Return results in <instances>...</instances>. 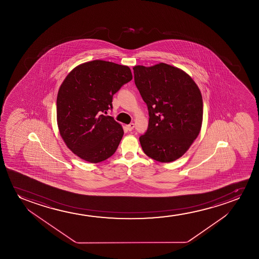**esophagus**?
<instances>
[{"mask_svg":"<svg viewBox=\"0 0 259 259\" xmlns=\"http://www.w3.org/2000/svg\"><path fill=\"white\" fill-rule=\"evenodd\" d=\"M135 127V124L134 123H131V124H127L126 125V128H127L128 131H132L133 129Z\"/></svg>","mask_w":259,"mask_h":259,"instance_id":"obj_1","label":"esophagus"}]
</instances>
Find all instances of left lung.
Segmentation results:
<instances>
[{
    "label": "left lung",
    "instance_id": "left-lung-1",
    "mask_svg": "<svg viewBox=\"0 0 259 259\" xmlns=\"http://www.w3.org/2000/svg\"><path fill=\"white\" fill-rule=\"evenodd\" d=\"M133 69L135 85L149 110V127L140 137L142 149L156 161L174 162L188 151L201 131V91L187 72L170 64Z\"/></svg>",
    "mask_w": 259,
    "mask_h": 259
}]
</instances>
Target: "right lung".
<instances>
[{
	"label": "right lung",
	"instance_id": "add662e5",
	"mask_svg": "<svg viewBox=\"0 0 259 259\" xmlns=\"http://www.w3.org/2000/svg\"><path fill=\"white\" fill-rule=\"evenodd\" d=\"M132 78L126 65L103 60L79 64L68 73L57 94V120L71 152L92 163L116 152L124 130L103 113L112 108L114 94Z\"/></svg>",
	"mask_w": 259,
	"mask_h": 259
}]
</instances>
